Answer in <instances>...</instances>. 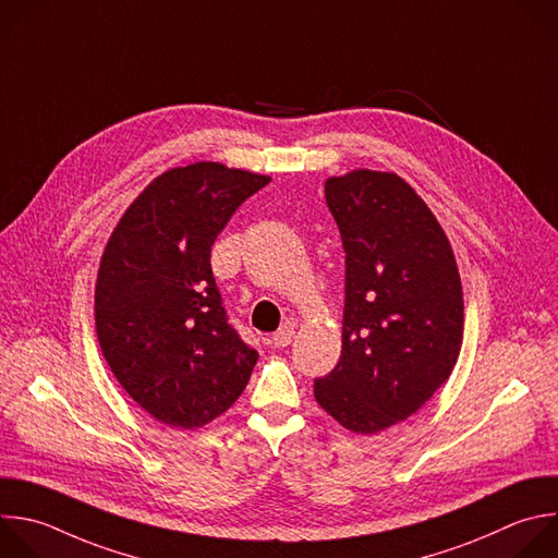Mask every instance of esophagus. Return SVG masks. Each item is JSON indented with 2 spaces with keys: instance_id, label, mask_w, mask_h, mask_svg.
I'll use <instances>...</instances> for the list:
<instances>
[{
  "instance_id": "1",
  "label": "esophagus",
  "mask_w": 558,
  "mask_h": 558,
  "mask_svg": "<svg viewBox=\"0 0 558 558\" xmlns=\"http://www.w3.org/2000/svg\"><path fill=\"white\" fill-rule=\"evenodd\" d=\"M293 335H295L293 326L284 324V326H280V328L271 335V343H274L276 348H287V345L293 341Z\"/></svg>"
}]
</instances>
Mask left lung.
I'll return each instance as SVG.
<instances>
[{"label": "left lung", "instance_id": "1", "mask_svg": "<svg viewBox=\"0 0 558 558\" xmlns=\"http://www.w3.org/2000/svg\"><path fill=\"white\" fill-rule=\"evenodd\" d=\"M324 195L345 252V304L341 356L315 379V399L345 429L377 434L449 379L464 326L460 274L440 223L399 174L330 177Z\"/></svg>", "mask_w": 558, "mask_h": 558}]
</instances>
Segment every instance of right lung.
I'll list each match as a JSON object with an SVG mask.
<instances>
[{
	"label": "right lung",
	"instance_id": "right-lung-1",
	"mask_svg": "<svg viewBox=\"0 0 558 558\" xmlns=\"http://www.w3.org/2000/svg\"><path fill=\"white\" fill-rule=\"evenodd\" d=\"M269 177L199 161L148 183L113 230L96 282L111 373L153 418L193 429L245 390L258 352L230 324L210 252Z\"/></svg>",
	"mask_w": 558,
	"mask_h": 558
}]
</instances>
